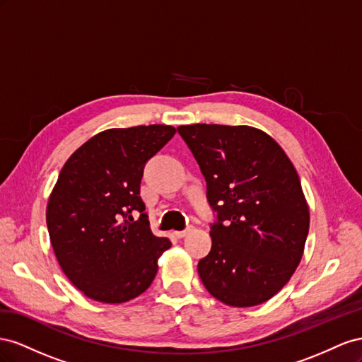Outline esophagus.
<instances>
[{
    "mask_svg": "<svg viewBox=\"0 0 362 362\" xmlns=\"http://www.w3.org/2000/svg\"><path fill=\"white\" fill-rule=\"evenodd\" d=\"M191 230H192V227L189 226V227H187V229H185V230H175L174 235H175V238H183V236H187Z\"/></svg>",
    "mask_w": 362,
    "mask_h": 362,
    "instance_id": "obj_1",
    "label": "esophagus"
}]
</instances>
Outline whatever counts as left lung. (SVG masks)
I'll list each match as a JSON object with an SVG mask.
<instances>
[{
    "label": "left lung",
    "mask_w": 362,
    "mask_h": 362,
    "mask_svg": "<svg viewBox=\"0 0 362 362\" xmlns=\"http://www.w3.org/2000/svg\"><path fill=\"white\" fill-rule=\"evenodd\" d=\"M188 144L216 212L212 249L199 262L206 290L227 306L270 300L290 281L305 250L309 208L282 147L250 126L191 124Z\"/></svg>",
    "instance_id": "8db88e82"
}]
</instances>
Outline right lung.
Returning <instances> with one entry per match:
<instances>
[{"mask_svg": "<svg viewBox=\"0 0 362 362\" xmlns=\"http://www.w3.org/2000/svg\"><path fill=\"white\" fill-rule=\"evenodd\" d=\"M174 133L163 124L100 132L59 174L47 204L49 241L62 272L92 300L115 305L142 294L171 247L153 235L139 188L144 165Z\"/></svg>", "mask_w": 362, "mask_h": 362, "instance_id": "1", "label": "right lung"}]
</instances>
